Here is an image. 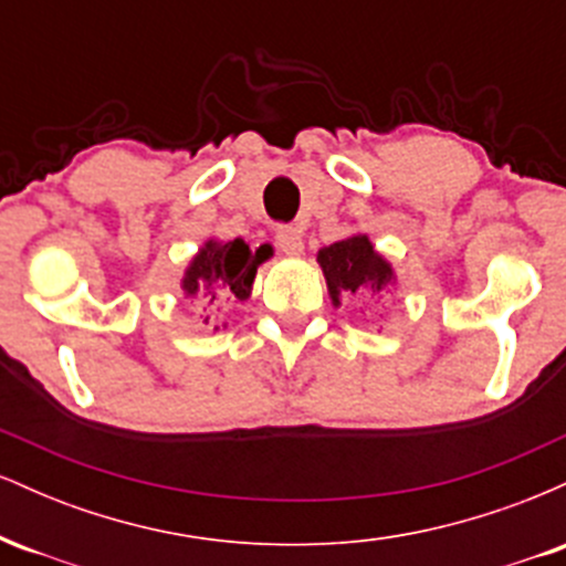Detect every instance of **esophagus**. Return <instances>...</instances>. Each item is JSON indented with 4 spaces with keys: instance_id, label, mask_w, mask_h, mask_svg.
<instances>
[{
    "instance_id": "1",
    "label": "esophagus",
    "mask_w": 566,
    "mask_h": 566,
    "mask_svg": "<svg viewBox=\"0 0 566 566\" xmlns=\"http://www.w3.org/2000/svg\"><path fill=\"white\" fill-rule=\"evenodd\" d=\"M276 244L284 255H303L305 244H303V231L297 226H279L276 229Z\"/></svg>"
}]
</instances>
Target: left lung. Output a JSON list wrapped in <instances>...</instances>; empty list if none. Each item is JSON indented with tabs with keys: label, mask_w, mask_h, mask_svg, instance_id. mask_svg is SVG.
I'll use <instances>...</instances> for the list:
<instances>
[{
	"label": "left lung",
	"mask_w": 566,
	"mask_h": 566,
	"mask_svg": "<svg viewBox=\"0 0 566 566\" xmlns=\"http://www.w3.org/2000/svg\"><path fill=\"white\" fill-rule=\"evenodd\" d=\"M316 261L322 265L335 305H340L343 295H380L396 282L391 263L375 250L367 233H354L343 242L322 247Z\"/></svg>",
	"instance_id": "8db88e82"
}]
</instances>
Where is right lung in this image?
Instances as JSON below:
<instances>
[{
    "label": "right lung",
    "instance_id": "add662e5",
    "mask_svg": "<svg viewBox=\"0 0 566 566\" xmlns=\"http://www.w3.org/2000/svg\"><path fill=\"white\" fill-rule=\"evenodd\" d=\"M263 261V247L252 252L244 239H233V242L207 239L188 263L180 287H184L186 297L201 301V311H210L218 303L247 301L252 292V282H255L258 265ZM207 322H210V316H205V324Z\"/></svg>",
    "mask_w": 566,
    "mask_h": 566
}]
</instances>
